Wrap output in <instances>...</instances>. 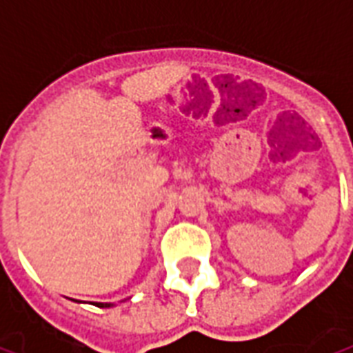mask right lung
Returning <instances> with one entry per match:
<instances>
[{
  "mask_svg": "<svg viewBox=\"0 0 353 353\" xmlns=\"http://www.w3.org/2000/svg\"><path fill=\"white\" fill-rule=\"evenodd\" d=\"M98 306H111V304H101L100 303V304H98Z\"/></svg>",
  "mask_w": 353,
  "mask_h": 353,
  "instance_id": "obj_1",
  "label": "right lung"
}]
</instances>
